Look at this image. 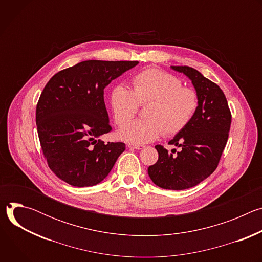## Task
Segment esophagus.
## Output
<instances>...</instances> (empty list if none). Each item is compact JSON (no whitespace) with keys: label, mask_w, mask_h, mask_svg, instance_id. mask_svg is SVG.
<instances>
[{"label":"esophagus","mask_w":262,"mask_h":262,"mask_svg":"<svg viewBox=\"0 0 262 262\" xmlns=\"http://www.w3.org/2000/svg\"><path fill=\"white\" fill-rule=\"evenodd\" d=\"M127 147L128 148H133V149H138V150H140V149L144 148L143 145H136V144H127Z\"/></svg>","instance_id":"obj_1"}]
</instances>
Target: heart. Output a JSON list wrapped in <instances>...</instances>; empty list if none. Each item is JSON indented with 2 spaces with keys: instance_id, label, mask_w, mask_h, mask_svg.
Segmentation results:
<instances>
[{
  "instance_id": "b5f03b06",
  "label": "heart",
  "mask_w": 262,
  "mask_h": 262,
  "mask_svg": "<svg viewBox=\"0 0 262 262\" xmlns=\"http://www.w3.org/2000/svg\"><path fill=\"white\" fill-rule=\"evenodd\" d=\"M148 103L147 120L123 125L117 137L129 144H145L159 139L163 133L173 136L183 130L194 118L199 106L198 93L173 74L145 69L133 78V90L117 84L110 93V107L118 125L124 124L137 111L138 104Z\"/></svg>"
}]
</instances>
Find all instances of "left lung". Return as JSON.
<instances>
[{
	"instance_id": "obj_1",
	"label": "left lung",
	"mask_w": 262,
	"mask_h": 262,
	"mask_svg": "<svg viewBox=\"0 0 262 262\" xmlns=\"http://www.w3.org/2000/svg\"><path fill=\"white\" fill-rule=\"evenodd\" d=\"M171 68L192 81L199 106L189 125L169 142L181 150L176 152L173 149L169 154L162 145H157L159 160L149 166L148 175L160 188L179 191L193 188L216 169L228 140L231 113L222 89L198 70L189 66Z\"/></svg>"
}]
</instances>
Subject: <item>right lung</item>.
<instances>
[{"label": "right lung", "mask_w": 262, "mask_h": 262, "mask_svg": "<svg viewBox=\"0 0 262 262\" xmlns=\"http://www.w3.org/2000/svg\"><path fill=\"white\" fill-rule=\"evenodd\" d=\"M138 63L83 61L59 71L46 85L36 124L48 165L61 180L78 188L96 185L125 150L122 142L99 139L112 129L103 90Z\"/></svg>", "instance_id": "add662e5"}]
</instances>
